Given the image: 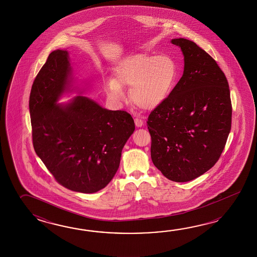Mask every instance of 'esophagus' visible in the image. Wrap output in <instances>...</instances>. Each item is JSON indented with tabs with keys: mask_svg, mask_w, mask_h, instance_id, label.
<instances>
[{
	"mask_svg": "<svg viewBox=\"0 0 257 257\" xmlns=\"http://www.w3.org/2000/svg\"><path fill=\"white\" fill-rule=\"evenodd\" d=\"M135 125L138 127H142L144 125V122L142 120V118H135Z\"/></svg>",
	"mask_w": 257,
	"mask_h": 257,
	"instance_id": "esophagus-1",
	"label": "esophagus"
}]
</instances>
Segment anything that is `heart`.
<instances>
[{
	"mask_svg": "<svg viewBox=\"0 0 257 257\" xmlns=\"http://www.w3.org/2000/svg\"><path fill=\"white\" fill-rule=\"evenodd\" d=\"M115 79L105 81L107 95L115 102L124 98L122 86L131 88L133 104L143 109H154L163 104L175 89L178 65L169 55H131L114 67Z\"/></svg>",
	"mask_w": 257,
	"mask_h": 257,
	"instance_id": "heart-1",
	"label": "heart"
}]
</instances>
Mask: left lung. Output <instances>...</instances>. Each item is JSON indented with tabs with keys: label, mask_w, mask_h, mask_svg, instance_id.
<instances>
[{
	"label": "left lung",
	"mask_w": 257,
	"mask_h": 257,
	"mask_svg": "<svg viewBox=\"0 0 257 257\" xmlns=\"http://www.w3.org/2000/svg\"><path fill=\"white\" fill-rule=\"evenodd\" d=\"M184 56V73L169 97L151 113V156L174 182L196 179L212 168L231 126L228 81L217 62L191 40L173 39Z\"/></svg>",
	"instance_id": "1"
}]
</instances>
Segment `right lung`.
Here are the masks:
<instances>
[{
	"label": "right lung",
	"instance_id": "1",
	"mask_svg": "<svg viewBox=\"0 0 257 257\" xmlns=\"http://www.w3.org/2000/svg\"><path fill=\"white\" fill-rule=\"evenodd\" d=\"M71 92L78 95L58 103ZM83 93L69 51L57 49L34 81L29 112L35 152L55 179L72 191L92 194L115 176L135 124L126 111L104 108Z\"/></svg>",
	"mask_w": 257,
	"mask_h": 257
}]
</instances>
